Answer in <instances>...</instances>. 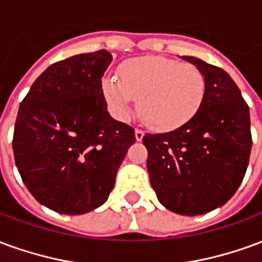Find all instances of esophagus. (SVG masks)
I'll list each match as a JSON object with an SVG mask.
<instances>
[{
	"mask_svg": "<svg viewBox=\"0 0 262 262\" xmlns=\"http://www.w3.org/2000/svg\"><path fill=\"white\" fill-rule=\"evenodd\" d=\"M143 136H144V132L140 130V129H136V130H135V137H136L137 142H140L143 139Z\"/></svg>",
	"mask_w": 262,
	"mask_h": 262,
	"instance_id": "34e87169",
	"label": "esophagus"
}]
</instances>
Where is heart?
Returning <instances> with one entry per match:
<instances>
[{
    "label": "heart",
    "mask_w": 262,
    "mask_h": 262,
    "mask_svg": "<svg viewBox=\"0 0 262 262\" xmlns=\"http://www.w3.org/2000/svg\"><path fill=\"white\" fill-rule=\"evenodd\" d=\"M119 78L105 75L102 94L111 114L126 120L137 101L143 122L160 132L181 127L198 114L205 98V78L192 64L146 56L120 66Z\"/></svg>",
    "instance_id": "obj_1"
}]
</instances>
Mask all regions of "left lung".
Listing matches in <instances>:
<instances>
[{
  "instance_id": "obj_1",
  "label": "left lung",
  "mask_w": 262,
  "mask_h": 262,
  "mask_svg": "<svg viewBox=\"0 0 262 262\" xmlns=\"http://www.w3.org/2000/svg\"><path fill=\"white\" fill-rule=\"evenodd\" d=\"M205 78L198 114L176 130L143 137L147 171L159 202L184 216L223 206L240 187L251 151L250 111L225 70L193 57Z\"/></svg>"
}]
</instances>
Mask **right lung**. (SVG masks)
<instances>
[{"label":"right lung","mask_w":262,"mask_h":262,"mask_svg":"<svg viewBox=\"0 0 262 262\" xmlns=\"http://www.w3.org/2000/svg\"><path fill=\"white\" fill-rule=\"evenodd\" d=\"M106 50L54 63L20 102L14 157L37 202L54 212L82 214L106 202L135 129L115 120L102 94Z\"/></svg>","instance_id":"obj_1"}]
</instances>
